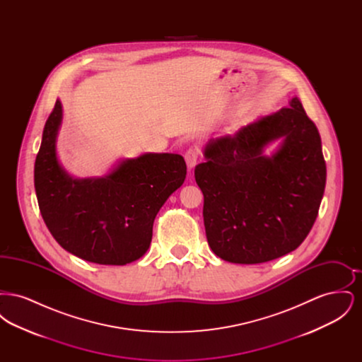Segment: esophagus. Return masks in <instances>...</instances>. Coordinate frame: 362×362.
Listing matches in <instances>:
<instances>
[{"label":"esophagus","instance_id":"obj_1","mask_svg":"<svg viewBox=\"0 0 362 362\" xmlns=\"http://www.w3.org/2000/svg\"><path fill=\"white\" fill-rule=\"evenodd\" d=\"M198 157H199V148L198 146H191L187 149L185 158H186V163H187V167L189 170H192L198 161Z\"/></svg>","mask_w":362,"mask_h":362}]
</instances>
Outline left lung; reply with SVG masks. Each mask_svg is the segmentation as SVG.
Returning <instances> with one entry per match:
<instances>
[{
    "mask_svg": "<svg viewBox=\"0 0 362 362\" xmlns=\"http://www.w3.org/2000/svg\"><path fill=\"white\" fill-rule=\"evenodd\" d=\"M281 137L267 158L262 149ZM195 167L204 223L213 252L255 264L294 251L308 236L326 187L322 141L297 98L291 107L213 139Z\"/></svg>",
    "mask_w": 362,
    "mask_h": 362,
    "instance_id": "left-lung-1",
    "label": "left lung"
}]
</instances>
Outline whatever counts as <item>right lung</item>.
Listing matches in <instances>:
<instances>
[{
  "mask_svg": "<svg viewBox=\"0 0 362 362\" xmlns=\"http://www.w3.org/2000/svg\"><path fill=\"white\" fill-rule=\"evenodd\" d=\"M62 119L57 100L35 160L40 214L70 254L99 264H126L149 248L156 214L187 173L180 155L145 153L124 160L104 177L71 179L55 155Z\"/></svg>",
  "mask_w": 362,
  "mask_h": 362,
  "instance_id": "right-lung-1",
  "label": "right lung"
}]
</instances>
